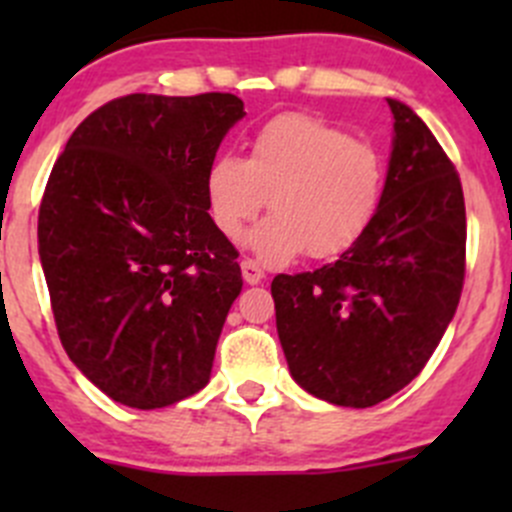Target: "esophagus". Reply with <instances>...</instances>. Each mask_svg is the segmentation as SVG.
Returning a JSON list of instances; mask_svg holds the SVG:
<instances>
[{
	"label": "esophagus",
	"instance_id": "34e87169",
	"mask_svg": "<svg viewBox=\"0 0 512 512\" xmlns=\"http://www.w3.org/2000/svg\"><path fill=\"white\" fill-rule=\"evenodd\" d=\"M240 267H242V280H245L247 285H260V282L265 280V270L260 267V262L245 257V260L240 262Z\"/></svg>",
	"mask_w": 512,
	"mask_h": 512
}]
</instances>
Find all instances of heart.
Returning <instances> with one entry per match:
<instances>
[{
  "instance_id": "b5f03b06",
  "label": "heart",
  "mask_w": 512,
  "mask_h": 512,
  "mask_svg": "<svg viewBox=\"0 0 512 512\" xmlns=\"http://www.w3.org/2000/svg\"><path fill=\"white\" fill-rule=\"evenodd\" d=\"M384 183L374 143L317 116L282 113L252 136L247 160L210 163L205 198L227 240H240L270 198L275 215L255 227L250 247L262 262L285 265L302 250L312 260L347 252L374 223Z\"/></svg>"
}]
</instances>
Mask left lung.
Returning <instances> with one entry per match:
<instances>
[{
  "mask_svg": "<svg viewBox=\"0 0 512 512\" xmlns=\"http://www.w3.org/2000/svg\"><path fill=\"white\" fill-rule=\"evenodd\" d=\"M389 106L396 136L374 223L332 265L272 280L294 381L352 409L381 404L421 374L466 277L456 165L409 106Z\"/></svg>",
  "mask_w": 512,
  "mask_h": 512,
  "instance_id": "obj_1",
  "label": "left lung"
}]
</instances>
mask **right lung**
I'll return each mask as SVG.
<instances>
[{"instance_id":"1","label":"right lung","mask_w":512,"mask_h":512,"mask_svg":"<svg viewBox=\"0 0 512 512\" xmlns=\"http://www.w3.org/2000/svg\"><path fill=\"white\" fill-rule=\"evenodd\" d=\"M242 116L235 94L113 98L51 168L39 257L56 332L118 404L163 409L208 384L242 275L205 175Z\"/></svg>"}]
</instances>
